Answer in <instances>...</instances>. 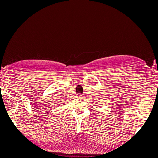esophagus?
<instances>
[{
	"label": "esophagus",
	"instance_id": "obj_1",
	"mask_svg": "<svg viewBox=\"0 0 158 158\" xmlns=\"http://www.w3.org/2000/svg\"><path fill=\"white\" fill-rule=\"evenodd\" d=\"M77 98H82L83 97H82V95H81V94H78V95H77Z\"/></svg>",
	"mask_w": 158,
	"mask_h": 158
}]
</instances>
